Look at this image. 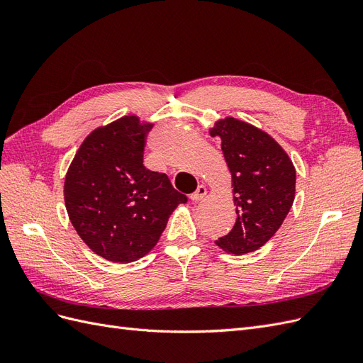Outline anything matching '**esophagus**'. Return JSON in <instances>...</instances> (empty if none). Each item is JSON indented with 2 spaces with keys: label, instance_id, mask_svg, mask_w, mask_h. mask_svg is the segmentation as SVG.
<instances>
[{
  "label": "esophagus",
  "instance_id": "esophagus-1",
  "mask_svg": "<svg viewBox=\"0 0 363 363\" xmlns=\"http://www.w3.org/2000/svg\"><path fill=\"white\" fill-rule=\"evenodd\" d=\"M206 195H207L206 186H204V184H200L199 188H196V191H195L194 194H191V195H189V199H191V201H200V200H203V199H204Z\"/></svg>",
  "mask_w": 363,
  "mask_h": 363
}]
</instances>
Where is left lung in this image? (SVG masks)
<instances>
[{"instance_id": "left-lung-1", "label": "left lung", "mask_w": 363, "mask_h": 363, "mask_svg": "<svg viewBox=\"0 0 363 363\" xmlns=\"http://www.w3.org/2000/svg\"><path fill=\"white\" fill-rule=\"evenodd\" d=\"M211 135L221 140L238 215L232 232L215 242L232 255H247L265 245L288 216L295 199V168L276 140L244 121H218Z\"/></svg>"}]
</instances>
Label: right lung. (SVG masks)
I'll return each instance as SVG.
<instances>
[{"instance_id":"add662e5","label":"right lung","mask_w":363,"mask_h":363,"mask_svg":"<svg viewBox=\"0 0 363 363\" xmlns=\"http://www.w3.org/2000/svg\"><path fill=\"white\" fill-rule=\"evenodd\" d=\"M151 124L124 116L87 136L65 179V206L77 233L98 256L130 263L157 244L188 196L167 174L144 167Z\"/></svg>"}]
</instances>
